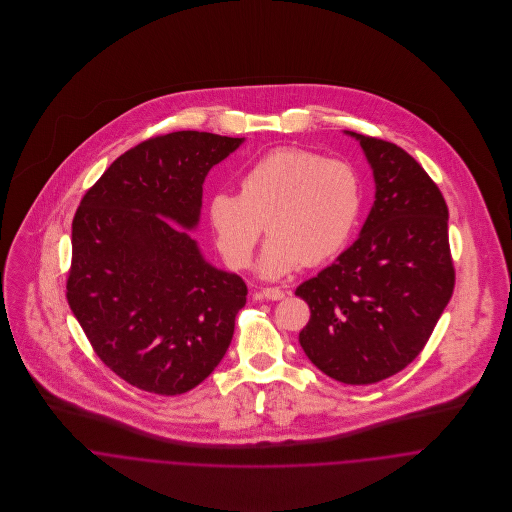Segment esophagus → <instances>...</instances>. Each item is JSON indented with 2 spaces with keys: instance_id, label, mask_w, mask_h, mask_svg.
Listing matches in <instances>:
<instances>
[{
  "instance_id": "esophagus-1",
  "label": "esophagus",
  "mask_w": 512,
  "mask_h": 512,
  "mask_svg": "<svg viewBox=\"0 0 512 512\" xmlns=\"http://www.w3.org/2000/svg\"><path fill=\"white\" fill-rule=\"evenodd\" d=\"M262 297H268V299L278 301V299H284V297H286V292L280 290V288H264V290H262Z\"/></svg>"
}]
</instances>
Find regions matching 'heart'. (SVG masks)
I'll list each match as a JSON object with an SVG mask.
<instances>
[{
  "instance_id": "obj_1",
  "label": "heart",
  "mask_w": 512,
  "mask_h": 512,
  "mask_svg": "<svg viewBox=\"0 0 512 512\" xmlns=\"http://www.w3.org/2000/svg\"><path fill=\"white\" fill-rule=\"evenodd\" d=\"M361 207L363 187L351 163L278 147L244 169L238 195H211L207 220L220 256L234 270L252 264L266 222L272 236L258 268L266 278H282L335 256L353 234Z\"/></svg>"
}]
</instances>
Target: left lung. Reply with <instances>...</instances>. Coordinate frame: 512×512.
Listing matches in <instances>:
<instances>
[{
  "instance_id": "8db88e82",
  "label": "left lung",
  "mask_w": 512,
  "mask_h": 512,
  "mask_svg": "<svg viewBox=\"0 0 512 512\" xmlns=\"http://www.w3.org/2000/svg\"><path fill=\"white\" fill-rule=\"evenodd\" d=\"M376 199L361 236L295 295L311 317L299 333L309 361L345 384H374L426 347L455 286L447 205L402 147L355 134Z\"/></svg>"
}]
</instances>
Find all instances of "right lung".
Returning a JSON list of instances; mask_svg holds the SVG:
<instances>
[{
  "label": "right lung",
  "instance_id": "obj_1",
  "mask_svg": "<svg viewBox=\"0 0 512 512\" xmlns=\"http://www.w3.org/2000/svg\"><path fill=\"white\" fill-rule=\"evenodd\" d=\"M240 144L193 130L149 138L122 153L74 213L69 305L98 359L140 390L189 392L232 341L244 280L213 268L168 220L197 226L207 173Z\"/></svg>",
  "mask_w": 512,
  "mask_h": 512
}]
</instances>
